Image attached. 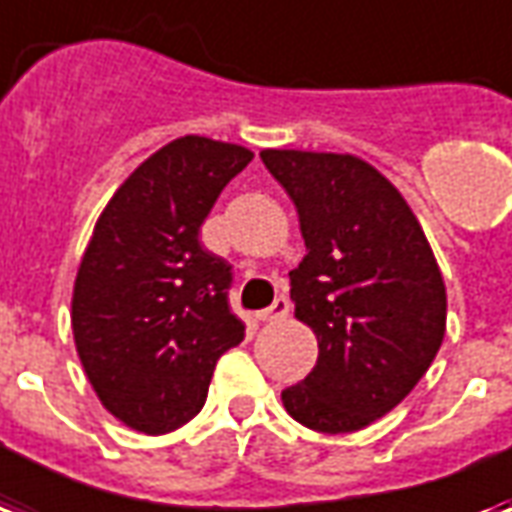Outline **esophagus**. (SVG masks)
I'll use <instances>...</instances> for the list:
<instances>
[{
    "instance_id": "obj_1",
    "label": "esophagus",
    "mask_w": 512,
    "mask_h": 512,
    "mask_svg": "<svg viewBox=\"0 0 512 512\" xmlns=\"http://www.w3.org/2000/svg\"><path fill=\"white\" fill-rule=\"evenodd\" d=\"M290 314V300L287 298H276L268 308H263V311H257L255 317L260 319V322H276V319H284Z\"/></svg>"
}]
</instances>
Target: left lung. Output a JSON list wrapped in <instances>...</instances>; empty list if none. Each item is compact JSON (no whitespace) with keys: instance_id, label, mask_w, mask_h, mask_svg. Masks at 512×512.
Returning a JSON list of instances; mask_svg holds the SVG:
<instances>
[{"instance_id":"left-lung-1","label":"left lung","mask_w":512,"mask_h":512,"mask_svg":"<svg viewBox=\"0 0 512 512\" xmlns=\"http://www.w3.org/2000/svg\"><path fill=\"white\" fill-rule=\"evenodd\" d=\"M298 209L306 257L290 271L295 317L319 357L282 403L303 427L341 435L408 397L446 335V284L416 214L357 155L263 150Z\"/></svg>"}]
</instances>
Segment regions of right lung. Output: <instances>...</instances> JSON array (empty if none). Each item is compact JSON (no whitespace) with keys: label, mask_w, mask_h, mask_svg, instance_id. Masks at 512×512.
Listing matches in <instances>:
<instances>
[{"label":"right lung","mask_w":512,"mask_h":512,"mask_svg":"<svg viewBox=\"0 0 512 512\" xmlns=\"http://www.w3.org/2000/svg\"><path fill=\"white\" fill-rule=\"evenodd\" d=\"M252 158L241 144L179 136L96 220L74 279V346L101 405L136 432L166 435L193 419L217 360L244 341L230 265L198 233Z\"/></svg>","instance_id":"right-lung-1"}]
</instances>
